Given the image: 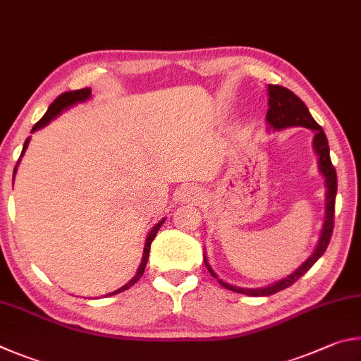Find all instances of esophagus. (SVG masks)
<instances>
[{"mask_svg":"<svg viewBox=\"0 0 361 361\" xmlns=\"http://www.w3.org/2000/svg\"><path fill=\"white\" fill-rule=\"evenodd\" d=\"M184 200L198 201V200H201V193H200V190H193V188H188V190L184 192Z\"/></svg>","mask_w":361,"mask_h":361,"instance_id":"obj_1","label":"esophagus"}]
</instances>
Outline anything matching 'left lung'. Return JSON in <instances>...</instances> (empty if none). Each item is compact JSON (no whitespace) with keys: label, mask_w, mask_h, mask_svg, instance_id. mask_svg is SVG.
Returning <instances> with one entry per match:
<instances>
[{"label":"left lung","mask_w":361,"mask_h":361,"mask_svg":"<svg viewBox=\"0 0 361 361\" xmlns=\"http://www.w3.org/2000/svg\"><path fill=\"white\" fill-rule=\"evenodd\" d=\"M268 94H269V101H268L269 109L267 114V120L274 130H282V128H287V126H305V128L314 131V149L319 155V168H320V173L325 177V184H326V211H325L324 230H322L320 241L314 254L309 257L293 274H290L288 277H286V279L273 283V286H268L263 288L233 287L230 283L217 279L216 273H214L212 268L209 267V263H207V260L204 258L207 271L216 277L220 286L228 290H233V292L236 293H243L247 296H268V295L281 292V290L287 288L290 286H293V283L298 281L302 274H306L307 271L312 268V264L325 254V250L328 247V244H330V239L333 235V228H334V201H336L338 177H336V169H334L330 158V147H328L325 131L312 118L306 104L302 103V101L296 97L292 90H288V88L282 85H268Z\"/></svg>","instance_id":"1"}]
</instances>
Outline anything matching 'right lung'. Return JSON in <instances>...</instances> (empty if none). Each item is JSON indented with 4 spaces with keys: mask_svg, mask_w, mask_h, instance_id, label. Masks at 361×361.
Segmentation results:
<instances>
[{
    "mask_svg": "<svg viewBox=\"0 0 361 361\" xmlns=\"http://www.w3.org/2000/svg\"><path fill=\"white\" fill-rule=\"evenodd\" d=\"M90 93H92V92H90V88H80V90H73V92H65V93H61L60 97H56L54 103L49 106L47 112L44 114V117L39 120V122H37V123L33 126V130H31V131H36L37 128H42V126H44V125H47V123L50 122V120H52L55 116H59V114H60L63 109H65V107L71 106V104H75V103H78V101H84V99H87L88 97H90ZM28 141H30V137H28L27 141H25V144H23V149H22V154H20V157L25 154V149H27ZM16 169H17V166H16ZM16 169H14V174H16ZM163 222H164V220H161V222H158V224L154 226V228H152V231L149 233L147 241H145V245H144L142 262H141V264H139V269H137L136 276L133 277V279H131L128 283H126V286H123L122 288L116 290V292L111 293V295H116V293L123 292V290H128L131 286H135V283H136L139 279H141V276L144 274L145 264H147V260H149L150 244H152V241H154V239H155L157 233H158V230H160V226L163 225Z\"/></svg>",
    "mask_w": 361,
    "mask_h": 361,
    "instance_id": "add662e5",
    "label": "right lung"
}]
</instances>
